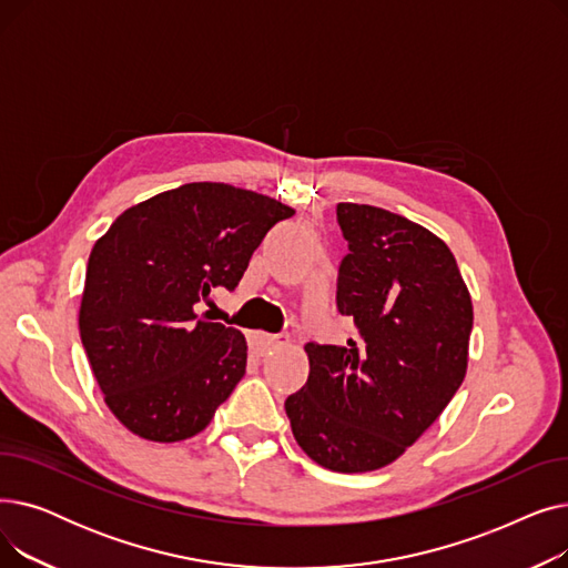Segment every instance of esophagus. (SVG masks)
<instances>
[{"instance_id":"obj_1","label":"esophagus","mask_w":568,"mask_h":568,"mask_svg":"<svg viewBox=\"0 0 568 568\" xmlns=\"http://www.w3.org/2000/svg\"><path fill=\"white\" fill-rule=\"evenodd\" d=\"M287 343H290L287 336H272V334H264V332L251 334V352L255 356L272 354L278 345H287Z\"/></svg>"}]
</instances>
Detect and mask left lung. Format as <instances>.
Instances as JSON below:
<instances>
[{
	"label": "left lung",
	"instance_id": "8db88e82",
	"mask_svg": "<svg viewBox=\"0 0 568 568\" xmlns=\"http://www.w3.org/2000/svg\"><path fill=\"white\" fill-rule=\"evenodd\" d=\"M336 214L349 244L336 302L359 334L304 347L311 373L285 412L311 460L356 474L398 460L449 405L467 373L474 311L437 234L371 204L341 202Z\"/></svg>",
	"mask_w": 568,
	"mask_h": 568
}]
</instances>
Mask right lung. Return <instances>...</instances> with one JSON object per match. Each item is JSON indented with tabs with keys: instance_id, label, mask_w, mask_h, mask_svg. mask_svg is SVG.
I'll list each match as a JSON object with an SVG mask.
<instances>
[{
	"instance_id": "obj_1",
	"label": "right lung",
	"mask_w": 568,
	"mask_h": 568,
	"mask_svg": "<svg viewBox=\"0 0 568 568\" xmlns=\"http://www.w3.org/2000/svg\"><path fill=\"white\" fill-rule=\"evenodd\" d=\"M294 209L255 191L193 182L119 214L89 253L80 338L103 400L133 435L202 433L246 373L242 332L200 317L234 290L253 251Z\"/></svg>"
}]
</instances>
